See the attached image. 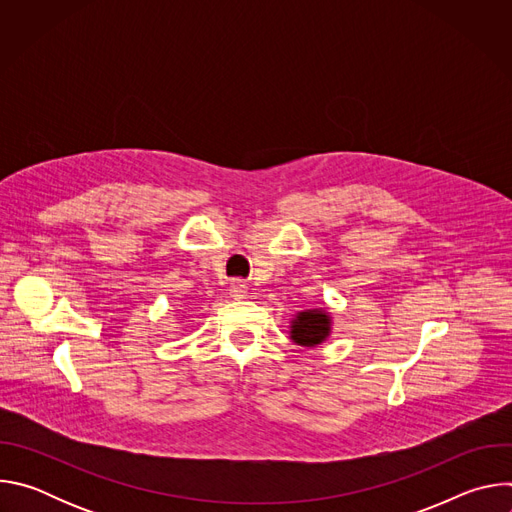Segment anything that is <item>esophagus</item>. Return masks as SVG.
Masks as SVG:
<instances>
[{"instance_id":"esophagus-1","label":"esophagus","mask_w":512,"mask_h":512,"mask_svg":"<svg viewBox=\"0 0 512 512\" xmlns=\"http://www.w3.org/2000/svg\"><path fill=\"white\" fill-rule=\"evenodd\" d=\"M229 296H231L233 300H243V298L247 296V285H245L243 281L235 279V281L229 285Z\"/></svg>"}]
</instances>
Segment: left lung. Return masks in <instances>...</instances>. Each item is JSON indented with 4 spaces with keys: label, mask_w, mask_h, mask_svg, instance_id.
Here are the masks:
<instances>
[{
    "label": "left lung",
    "mask_w": 512,
    "mask_h": 512,
    "mask_svg": "<svg viewBox=\"0 0 512 512\" xmlns=\"http://www.w3.org/2000/svg\"><path fill=\"white\" fill-rule=\"evenodd\" d=\"M332 324L328 308H308L289 320V338L302 348H316L330 338Z\"/></svg>",
    "instance_id": "obj_1"
}]
</instances>
